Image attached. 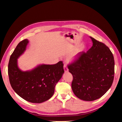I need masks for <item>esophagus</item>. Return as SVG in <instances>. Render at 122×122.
Listing matches in <instances>:
<instances>
[{"label": "esophagus", "mask_w": 122, "mask_h": 122, "mask_svg": "<svg viewBox=\"0 0 122 122\" xmlns=\"http://www.w3.org/2000/svg\"><path fill=\"white\" fill-rule=\"evenodd\" d=\"M64 71L65 72H68L69 71V70L66 64H64Z\"/></svg>", "instance_id": "obj_1"}]
</instances>
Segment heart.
Wrapping results in <instances>:
<instances>
[{"label": "heart", "mask_w": 122, "mask_h": 122, "mask_svg": "<svg viewBox=\"0 0 122 122\" xmlns=\"http://www.w3.org/2000/svg\"><path fill=\"white\" fill-rule=\"evenodd\" d=\"M85 49V47L83 45H81L80 46H79L78 47H77L76 48V49H75V51L70 56L68 57V61H70L74 60L76 58L77 55L79 54V53H81L82 52L84 51Z\"/></svg>", "instance_id": "heart-1"}]
</instances>
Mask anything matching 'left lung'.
Here are the masks:
<instances>
[{
    "label": "left lung",
    "mask_w": 122,
    "mask_h": 122,
    "mask_svg": "<svg viewBox=\"0 0 122 122\" xmlns=\"http://www.w3.org/2000/svg\"><path fill=\"white\" fill-rule=\"evenodd\" d=\"M93 46L86 52L78 54L68 65L72 74V88L81 100L92 101L101 98L112 84L114 74L113 54L105 44L90 37Z\"/></svg>",
    "instance_id": "8db88e82"
}]
</instances>
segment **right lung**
Returning a JSON list of instances; mask_svg holds the SVG:
<instances>
[{
    "label": "right lung",
    "instance_id": "obj_1",
    "mask_svg": "<svg viewBox=\"0 0 122 122\" xmlns=\"http://www.w3.org/2000/svg\"><path fill=\"white\" fill-rule=\"evenodd\" d=\"M28 40L18 44L10 55L8 75L14 91L26 101L34 103L45 102L52 96L55 86L64 73V64L60 61L54 65H42L30 71H22L17 66V58L26 49Z\"/></svg>",
    "mask_w": 122,
    "mask_h": 122
}]
</instances>
